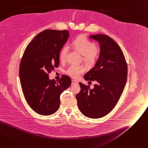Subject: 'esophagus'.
Returning a JSON list of instances; mask_svg holds the SVG:
<instances>
[{
    "label": "esophagus",
    "mask_w": 148,
    "mask_h": 148,
    "mask_svg": "<svg viewBox=\"0 0 148 148\" xmlns=\"http://www.w3.org/2000/svg\"><path fill=\"white\" fill-rule=\"evenodd\" d=\"M77 83H78V82L77 80H72V83H71L72 85L75 84H77Z\"/></svg>",
    "instance_id": "34e87169"
}]
</instances>
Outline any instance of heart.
Instances as JSON below:
<instances>
[{
    "instance_id": "1",
    "label": "heart",
    "mask_w": 148,
    "mask_h": 148,
    "mask_svg": "<svg viewBox=\"0 0 148 148\" xmlns=\"http://www.w3.org/2000/svg\"><path fill=\"white\" fill-rule=\"evenodd\" d=\"M74 48L83 56V60L88 64H93L97 58V46L95 43L90 40L84 36H80L74 38L72 42ZM68 52L67 46H63L60 52V59L61 61H64ZM84 68L81 65H72L68 67L66 73L68 75L77 78L84 73Z\"/></svg>"
}]
</instances>
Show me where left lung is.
Returning a JSON list of instances; mask_svg holds the SVG:
<instances>
[{
    "mask_svg": "<svg viewBox=\"0 0 148 148\" xmlns=\"http://www.w3.org/2000/svg\"><path fill=\"white\" fill-rule=\"evenodd\" d=\"M100 44L99 58L84 78L96 81L90 88L80 82L76 95L78 109L86 116L99 119L109 114L119 102L127 78V64L121 49L110 36L98 34L89 36Z\"/></svg>",
    "mask_w": 148,
    "mask_h": 148,
    "instance_id": "obj_1",
    "label": "left lung"
}]
</instances>
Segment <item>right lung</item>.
Here are the masks:
<instances>
[{"mask_svg": "<svg viewBox=\"0 0 148 148\" xmlns=\"http://www.w3.org/2000/svg\"><path fill=\"white\" fill-rule=\"evenodd\" d=\"M67 30L46 29L27 45L19 65V75L25 99L32 109L42 115L56 112L60 95L70 86V77L56 82L49 74L60 64V52L70 36Z\"/></svg>", "mask_w": 148, "mask_h": 148, "instance_id": "1", "label": "right lung"}]
</instances>
